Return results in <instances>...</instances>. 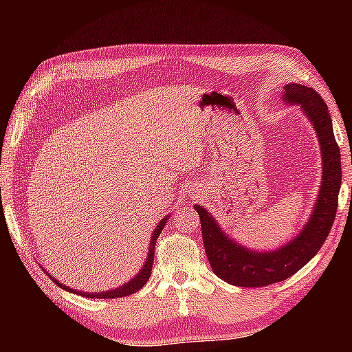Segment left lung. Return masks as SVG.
Here are the masks:
<instances>
[{"instance_id":"1","label":"left lung","mask_w":352,"mask_h":352,"mask_svg":"<svg viewBox=\"0 0 352 352\" xmlns=\"http://www.w3.org/2000/svg\"><path fill=\"white\" fill-rule=\"evenodd\" d=\"M284 99L289 104L300 105L311 119L323 158V180L317 205L301 233L275 252H252L230 239L214 222L210 212L195 205V211L200 216L205 252L212 272L223 281L239 287H264L295 275L318 253L337 214L342 163L327 105L314 88L298 83H287L284 87Z\"/></svg>"}]
</instances>
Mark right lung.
<instances>
[{"instance_id":"right-lung-1","label":"right lung","mask_w":352,"mask_h":352,"mask_svg":"<svg viewBox=\"0 0 352 352\" xmlns=\"http://www.w3.org/2000/svg\"><path fill=\"white\" fill-rule=\"evenodd\" d=\"M166 220H168V217H164L162 222L158 223L157 228H155L153 231V236L151 239V247H148V254H147V261L144 267H142V270L136 275L132 281L121 285L119 289H113V290H107V292H96V294H85V292H76L74 289H69V287H65L63 284H60L57 281V279L52 278L51 275V279L54 281L57 285H60L62 289L68 290V292H73V294H77V295H82V296H87V298H122V296H129L135 294V292H138L141 287H144L146 283L148 281V278H151V272H152V264H153V256H155V243H157V239L160 233H162L164 225H166Z\"/></svg>"}]
</instances>
